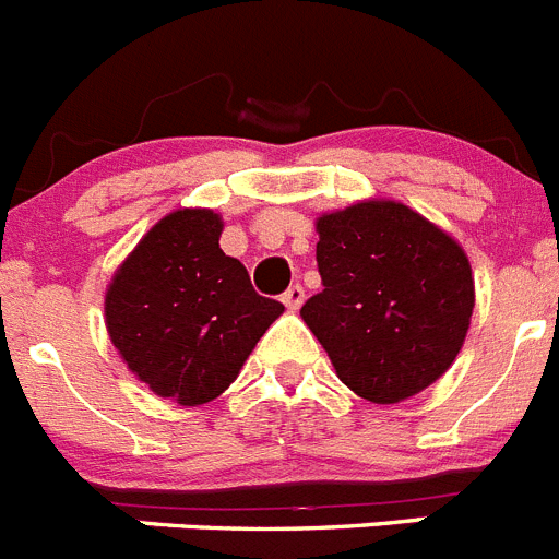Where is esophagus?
<instances>
[{
	"label": "esophagus",
	"mask_w": 559,
	"mask_h": 559,
	"mask_svg": "<svg viewBox=\"0 0 559 559\" xmlns=\"http://www.w3.org/2000/svg\"><path fill=\"white\" fill-rule=\"evenodd\" d=\"M281 300H284V306L286 309H300V306H304V300H306V292H304V286L300 284H292L289 289L284 292V295H281Z\"/></svg>",
	"instance_id": "34e87169"
}]
</instances>
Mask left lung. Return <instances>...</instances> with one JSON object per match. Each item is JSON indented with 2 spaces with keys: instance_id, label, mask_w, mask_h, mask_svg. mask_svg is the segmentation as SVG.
<instances>
[{
  "instance_id": "1",
  "label": "left lung",
  "mask_w": 559,
  "mask_h": 559,
  "mask_svg": "<svg viewBox=\"0 0 559 559\" xmlns=\"http://www.w3.org/2000/svg\"><path fill=\"white\" fill-rule=\"evenodd\" d=\"M323 292L300 309L342 384L399 404L435 384L474 314L465 250L395 200H361L317 219Z\"/></svg>"
}]
</instances>
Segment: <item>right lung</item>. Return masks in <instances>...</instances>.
<instances>
[{
    "label": "right lung",
    "instance_id": "add662e5",
    "mask_svg": "<svg viewBox=\"0 0 559 559\" xmlns=\"http://www.w3.org/2000/svg\"><path fill=\"white\" fill-rule=\"evenodd\" d=\"M223 217L178 209L153 225L105 292V325L130 373L180 406L209 404L239 376L284 306L261 298L219 248Z\"/></svg>",
    "mask_w": 559,
    "mask_h": 559
}]
</instances>
